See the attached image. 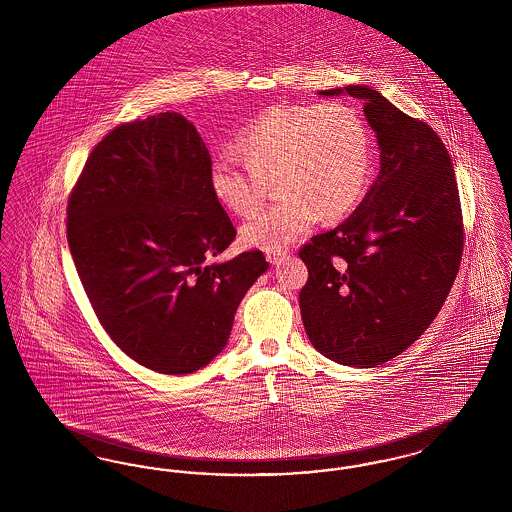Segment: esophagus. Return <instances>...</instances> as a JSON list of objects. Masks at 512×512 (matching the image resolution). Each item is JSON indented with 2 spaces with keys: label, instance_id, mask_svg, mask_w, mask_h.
<instances>
[{
  "label": "esophagus",
  "instance_id": "34e87169",
  "mask_svg": "<svg viewBox=\"0 0 512 512\" xmlns=\"http://www.w3.org/2000/svg\"><path fill=\"white\" fill-rule=\"evenodd\" d=\"M286 257H288V253H286L284 249H272V251H267V261L270 265H280L282 261H286Z\"/></svg>",
  "mask_w": 512,
  "mask_h": 512
}]
</instances>
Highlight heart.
Returning <instances> with one entry per match:
<instances>
[{
	"instance_id": "heart-1",
	"label": "heart",
	"mask_w": 512,
	"mask_h": 512,
	"mask_svg": "<svg viewBox=\"0 0 512 512\" xmlns=\"http://www.w3.org/2000/svg\"><path fill=\"white\" fill-rule=\"evenodd\" d=\"M234 151L209 167V188L236 215L255 213L274 180L282 197L242 226V240L265 251L284 249L320 217L341 219L365 194L372 149L363 117L343 101L278 103L245 124Z\"/></svg>"
}]
</instances>
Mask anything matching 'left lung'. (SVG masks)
<instances>
[{
	"instance_id": "8db88e82",
	"label": "left lung",
	"mask_w": 512,
	"mask_h": 512,
	"mask_svg": "<svg viewBox=\"0 0 512 512\" xmlns=\"http://www.w3.org/2000/svg\"><path fill=\"white\" fill-rule=\"evenodd\" d=\"M363 99L380 171L361 205L299 249L309 280L299 292L313 347L340 365L370 368L426 332L463 257L459 186L434 128L368 86L322 90Z\"/></svg>"
}]
</instances>
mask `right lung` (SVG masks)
Returning <instances> with one entry per match:
<instances>
[{"label":"right lung","mask_w":512,"mask_h":512,"mask_svg":"<svg viewBox=\"0 0 512 512\" xmlns=\"http://www.w3.org/2000/svg\"><path fill=\"white\" fill-rule=\"evenodd\" d=\"M209 167L194 124L159 113L115 126L69 195L67 242L99 324L159 374L209 365L268 268L259 249L207 263L236 240Z\"/></svg>","instance_id":"obj_1"}]
</instances>
